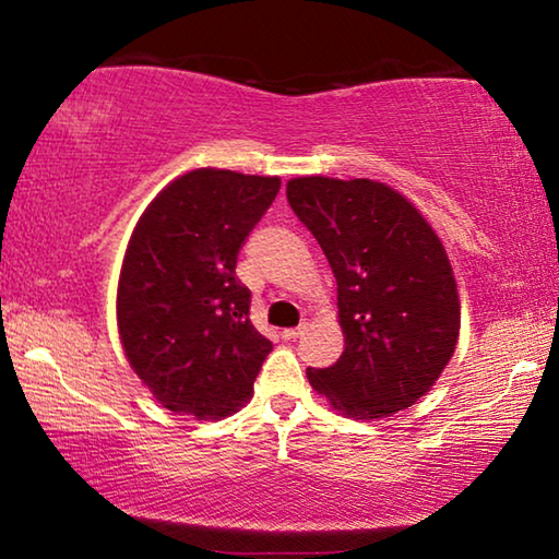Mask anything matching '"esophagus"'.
I'll use <instances>...</instances> for the list:
<instances>
[{"label": "esophagus", "mask_w": 559, "mask_h": 559, "mask_svg": "<svg viewBox=\"0 0 559 559\" xmlns=\"http://www.w3.org/2000/svg\"><path fill=\"white\" fill-rule=\"evenodd\" d=\"M306 330H308V325H298V328H286V330H283V333H281V337H283V340H296V337H300L302 333H306Z\"/></svg>", "instance_id": "obj_1"}]
</instances>
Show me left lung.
Wrapping results in <instances>:
<instances>
[{"label":"left lung","instance_id":"left-lung-1","mask_svg":"<svg viewBox=\"0 0 559 559\" xmlns=\"http://www.w3.org/2000/svg\"><path fill=\"white\" fill-rule=\"evenodd\" d=\"M290 210L337 281L345 349L308 380L349 419H380L427 394L456 349L461 302L439 236L400 192L372 179L296 177Z\"/></svg>","mask_w":559,"mask_h":559}]
</instances>
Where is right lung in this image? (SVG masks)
Segmentation results:
<instances>
[{
  "instance_id": "right-lung-1",
  "label": "right lung",
  "mask_w": 559,
  "mask_h": 559,
  "mask_svg": "<svg viewBox=\"0 0 559 559\" xmlns=\"http://www.w3.org/2000/svg\"><path fill=\"white\" fill-rule=\"evenodd\" d=\"M278 189V177L202 167L140 216L120 269L118 333L165 409L222 419L251 396L273 345L251 325L236 259Z\"/></svg>"
}]
</instances>
